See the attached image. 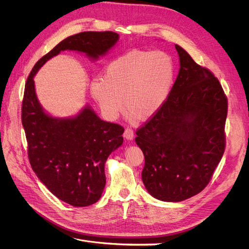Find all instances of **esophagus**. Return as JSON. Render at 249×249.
<instances>
[{"label":"esophagus","mask_w":249,"mask_h":249,"mask_svg":"<svg viewBox=\"0 0 249 249\" xmlns=\"http://www.w3.org/2000/svg\"><path fill=\"white\" fill-rule=\"evenodd\" d=\"M124 137H125L126 139H129V140L133 139V137H134V132H133L132 128L127 127V128L125 129V131H124Z\"/></svg>","instance_id":"esophagus-1"}]
</instances>
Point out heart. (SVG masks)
<instances>
[{
    "mask_svg": "<svg viewBox=\"0 0 249 249\" xmlns=\"http://www.w3.org/2000/svg\"><path fill=\"white\" fill-rule=\"evenodd\" d=\"M175 76V61L166 52L132 49L112 60L89 89L109 119L119 115L123 104L131 119L147 120L163 106Z\"/></svg>",
    "mask_w": 249,
    "mask_h": 249,
    "instance_id": "heart-1",
    "label": "heart"
}]
</instances>
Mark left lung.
<instances>
[{"mask_svg": "<svg viewBox=\"0 0 249 249\" xmlns=\"http://www.w3.org/2000/svg\"><path fill=\"white\" fill-rule=\"evenodd\" d=\"M179 71L163 106L136 130L142 181L154 198L179 202L202 192L225 151L228 101L212 71L176 44Z\"/></svg>", "mask_w": 249, "mask_h": 249, "instance_id": "1", "label": "left lung"}]
</instances>
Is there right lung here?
Listing matches in <instances>:
<instances>
[{
	"label": "right lung",
	"instance_id": "right-lung-1",
	"mask_svg": "<svg viewBox=\"0 0 249 249\" xmlns=\"http://www.w3.org/2000/svg\"><path fill=\"white\" fill-rule=\"evenodd\" d=\"M118 39L119 34L112 31H88L65 38L35 63L25 85L21 118L31 167L55 197L74 207L100 200L106 185L105 162L122 145L124 128L101 120L89 107L67 119L47 115L37 100L33 77L60 51L76 50L97 59Z\"/></svg>",
	"mask_w": 249,
	"mask_h": 249
}]
</instances>
